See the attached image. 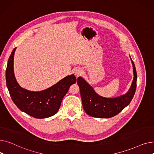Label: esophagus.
<instances>
[{
    "instance_id": "esophagus-1",
    "label": "esophagus",
    "mask_w": 154,
    "mask_h": 154,
    "mask_svg": "<svg viewBox=\"0 0 154 154\" xmlns=\"http://www.w3.org/2000/svg\"><path fill=\"white\" fill-rule=\"evenodd\" d=\"M83 74V70L81 68H77L75 71V75L76 77H79Z\"/></svg>"
}]
</instances>
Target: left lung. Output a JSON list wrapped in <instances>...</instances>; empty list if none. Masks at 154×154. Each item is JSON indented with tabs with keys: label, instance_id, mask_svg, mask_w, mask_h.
<instances>
[{
	"label": "left lung",
	"instance_id": "obj_1",
	"mask_svg": "<svg viewBox=\"0 0 154 154\" xmlns=\"http://www.w3.org/2000/svg\"><path fill=\"white\" fill-rule=\"evenodd\" d=\"M131 60L134 73L132 85L126 94L117 97L107 98L100 96L84 78L78 77L77 83L80 88L83 108L88 116L100 119L110 118L117 115L130 103L135 92L137 78L135 64L131 57Z\"/></svg>",
	"mask_w": 154,
	"mask_h": 154
}]
</instances>
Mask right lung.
<instances>
[{
	"label": "right lung",
	"mask_w": 154,
	"mask_h": 154,
	"mask_svg": "<svg viewBox=\"0 0 154 154\" xmlns=\"http://www.w3.org/2000/svg\"><path fill=\"white\" fill-rule=\"evenodd\" d=\"M14 48L8 60L5 71L6 84L14 103L22 112L36 119H45L58 112L63 97L76 82L74 74L67 75L45 90L30 91L18 84L14 72Z\"/></svg>",
	"instance_id": "add662e5"
}]
</instances>
